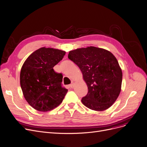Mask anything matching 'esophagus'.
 <instances>
[{
  "label": "esophagus",
  "instance_id": "obj_1",
  "mask_svg": "<svg viewBox=\"0 0 147 147\" xmlns=\"http://www.w3.org/2000/svg\"><path fill=\"white\" fill-rule=\"evenodd\" d=\"M75 81H72V83H71V84H70L69 85V87H71V88H73L74 87V85H75Z\"/></svg>",
  "mask_w": 147,
  "mask_h": 147
}]
</instances>
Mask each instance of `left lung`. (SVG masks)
Instances as JSON below:
<instances>
[{
	"label": "left lung",
	"instance_id": "8db88e82",
	"mask_svg": "<svg viewBox=\"0 0 147 147\" xmlns=\"http://www.w3.org/2000/svg\"><path fill=\"white\" fill-rule=\"evenodd\" d=\"M68 58L80 67L88 87L82 103L98 111L113 105L120 93L123 77L114 55L105 49L90 46L70 51Z\"/></svg>",
	"mask_w": 147,
	"mask_h": 147
}]
</instances>
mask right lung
<instances>
[{
    "label": "right lung",
    "mask_w": 147,
    "mask_h": 147,
    "mask_svg": "<svg viewBox=\"0 0 147 147\" xmlns=\"http://www.w3.org/2000/svg\"><path fill=\"white\" fill-rule=\"evenodd\" d=\"M66 52L42 47L32 53L20 72V86L24 97L37 111L47 112L62 102L67 90L61 86L63 75L53 67L62 60Z\"/></svg>",
    "instance_id": "right-lung-1"
}]
</instances>
